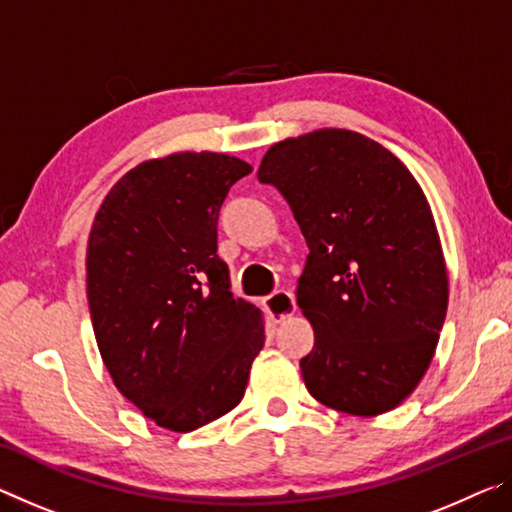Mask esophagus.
I'll return each mask as SVG.
<instances>
[{
    "mask_svg": "<svg viewBox=\"0 0 512 512\" xmlns=\"http://www.w3.org/2000/svg\"><path fill=\"white\" fill-rule=\"evenodd\" d=\"M264 307L268 314H271L273 320H284L287 316H291L293 311H296V300H293V293L291 291H275L271 296L266 298Z\"/></svg>",
    "mask_w": 512,
    "mask_h": 512,
    "instance_id": "obj_1",
    "label": "esophagus"
}]
</instances>
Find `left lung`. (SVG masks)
Wrapping results in <instances>:
<instances>
[{
  "instance_id": "8db88e82",
  "label": "left lung",
  "mask_w": 512,
  "mask_h": 512,
  "mask_svg": "<svg viewBox=\"0 0 512 512\" xmlns=\"http://www.w3.org/2000/svg\"><path fill=\"white\" fill-rule=\"evenodd\" d=\"M309 246L298 307L314 327L307 391L350 415L400 406L427 372L447 314V268L418 180L370 137L320 128L266 151Z\"/></svg>"
}]
</instances>
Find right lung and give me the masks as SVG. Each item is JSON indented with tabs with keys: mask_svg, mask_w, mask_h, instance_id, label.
<instances>
[{
	"mask_svg": "<svg viewBox=\"0 0 512 512\" xmlns=\"http://www.w3.org/2000/svg\"><path fill=\"white\" fill-rule=\"evenodd\" d=\"M250 171L210 151L146 160L94 216V336L117 391L158 427L187 433L235 409L264 345L262 311L232 298L216 255L221 205Z\"/></svg>",
	"mask_w": 512,
	"mask_h": 512,
	"instance_id": "right-lung-1",
	"label": "right lung"
}]
</instances>
